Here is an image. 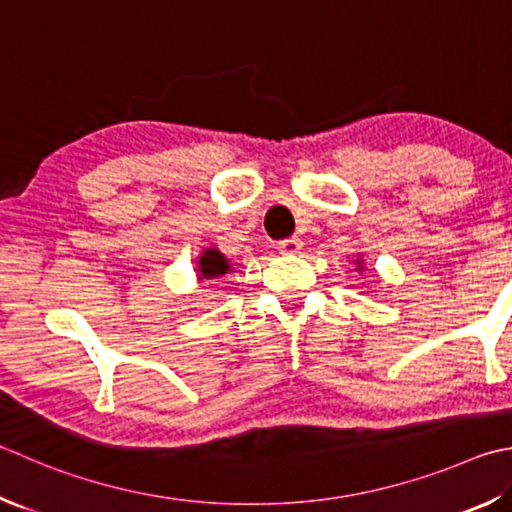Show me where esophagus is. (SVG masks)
I'll list each match as a JSON object with an SVG mask.
<instances>
[{
	"label": "esophagus",
	"mask_w": 512,
	"mask_h": 512,
	"mask_svg": "<svg viewBox=\"0 0 512 512\" xmlns=\"http://www.w3.org/2000/svg\"><path fill=\"white\" fill-rule=\"evenodd\" d=\"M277 248H280L282 255H297L302 250V241L297 237H288V239H282L280 244H277Z\"/></svg>",
	"instance_id": "1"
}]
</instances>
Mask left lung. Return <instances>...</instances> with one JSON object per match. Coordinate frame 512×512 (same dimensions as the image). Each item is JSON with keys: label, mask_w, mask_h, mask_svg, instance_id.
Here are the masks:
<instances>
[{"label": "left lung", "mask_w": 512, "mask_h": 512, "mask_svg": "<svg viewBox=\"0 0 512 512\" xmlns=\"http://www.w3.org/2000/svg\"><path fill=\"white\" fill-rule=\"evenodd\" d=\"M356 264H358V271H360V268H362V259H358V262H356Z\"/></svg>", "instance_id": "obj_1"}]
</instances>
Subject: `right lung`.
<instances>
[{
    "instance_id": "right-lung-1",
    "label": "right lung",
    "mask_w": 512,
    "mask_h": 512,
    "mask_svg": "<svg viewBox=\"0 0 512 512\" xmlns=\"http://www.w3.org/2000/svg\"><path fill=\"white\" fill-rule=\"evenodd\" d=\"M228 271V259L217 248L203 250V255L199 257V280H217V277L226 275Z\"/></svg>"
}]
</instances>
